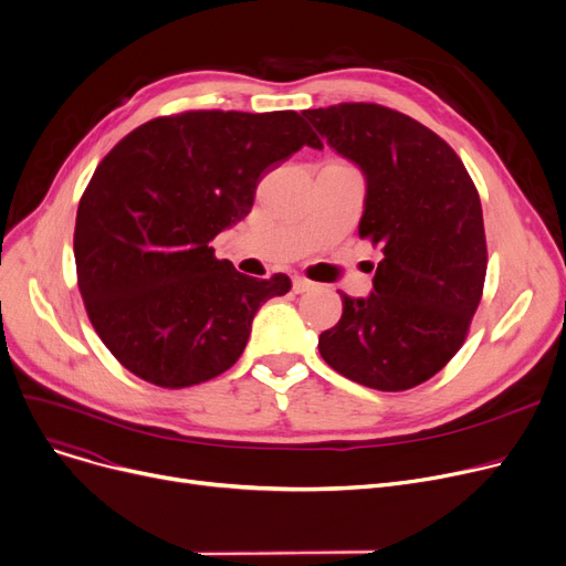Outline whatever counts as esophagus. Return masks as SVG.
<instances>
[{"mask_svg": "<svg viewBox=\"0 0 566 566\" xmlns=\"http://www.w3.org/2000/svg\"><path fill=\"white\" fill-rule=\"evenodd\" d=\"M316 284L314 282H310V280H305V277H293V291L295 293H307V291H312Z\"/></svg>", "mask_w": 566, "mask_h": 566, "instance_id": "esophagus-1", "label": "esophagus"}]
</instances>
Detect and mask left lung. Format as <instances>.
<instances>
[{
	"label": "left lung",
	"mask_w": 566,
	"mask_h": 566,
	"mask_svg": "<svg viewBox=\"0 0 566 566\" xmlns=\"http://www.w3.org/2000/svg\"><path fill=\"white\" fill-rule=\"evenodd\" d=\"M365 176L360 235L380 245L374 289L342 293V318L318 353L382 392L415 388L461 348L486 277L480 195L459 156L415 118L374 103L303 112Z\"/></svg>",
	"instance_id": "obj_1"
}]
</instances>
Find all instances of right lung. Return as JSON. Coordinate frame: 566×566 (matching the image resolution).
Returning a JSON list of instances; mask_svg holds the SVG:
<instances>
[{
  "label": "right lung",
  "instance_id": "1",
  "mask_svg": "<svg viewBox=\"0 0 566 566\" xmlns=\"http://www.w3.org/2000/svg\"><path fill=\"white\" fill-rule=\"evenodd\" d=\"M303 146L323 148L298 112L203 109L135 128L96 167L77 206V286L128 371L174 390L241 358L254 314L291 280L248 277L208 243Z\"/></svg>",
  "mask_w": 566,
  "mask_h": 566
}]
</instances>
